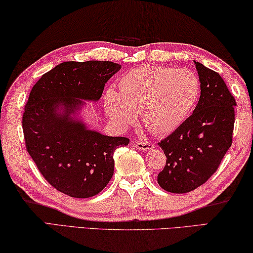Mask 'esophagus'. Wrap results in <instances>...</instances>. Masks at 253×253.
<instances>
[{"instance_id": "1", "label": "esophagus", "mask_w": 253, "mask_h": 253, "mask_svg": "<svg viewBox=\"0 0 253 253\" xmlns=\"http://www.w3.org/2000/svg\"><path fill=\"white\" fill-rule=\"evenodd\" d=\"M134 147L139 150H143V151H149L154 148V144L152 142H148V141H139L134 143Z\"/></svg>"}]
</instances>
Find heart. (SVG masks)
Here are the masks:
<instances>
[{
    "mask_svg": "<svg viewBox=\"0 0 253 253\" xmlns=\"http://www.w3.org/2000/svg\"><path fill=\"white\" fill-rule=\"evenodd\" d=\"M120 93L109 90L105 109L120 126L135 121L140 112L150 131L167 134L182 124L200 96V81L190 70H175L158 65L132 69L119 83Z\"/></svg>",
    "mask_w": 253,
    "mask_h": 253,
    "instance_id": "b5f03b06",
    "label": "heart"
}]
</instances>
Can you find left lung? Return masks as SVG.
<instances>
[{
	"label": "left lung",
	"mask_w": 253,
	"mask_h": 253,
	"mask_svg": "<svg viewBox=\"0 0 253 253\" xmlns=\"http://www.w3.org/2000/svg\"><path fill=\"white\" fill-rule=\"evenodd\" d=\"M201 94L192 115L159 142L167 157L158 183L172 193H187L206 183L232 144L237 102L215 71L194 61Z\"/></svg>",
	"instance_id": "8db88e82"
}]
</instances>
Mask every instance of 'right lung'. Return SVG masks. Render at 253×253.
Wrapping results in <instances>:
<instances>
[{"label":"right lung","mask_w":253,"mask_h":253,"mask_svg":"<svg viewBox=\"0 0 253 253\" xmlns=\"http://www.w3.org/2000/svg\"><path fill=\"white\" fill-rule=\"evenodd\" d=\"M120 69L111 61L63 62L43 74L30 92L22 118L26 151L43 178L66 196L100 193L113 175L114 151L130 142L87 130L69 115L81 100H99ZM57 105L65 108L64 115L56 113Z\"/></svg>","instance_id":"add662e5"}]
</instances>
